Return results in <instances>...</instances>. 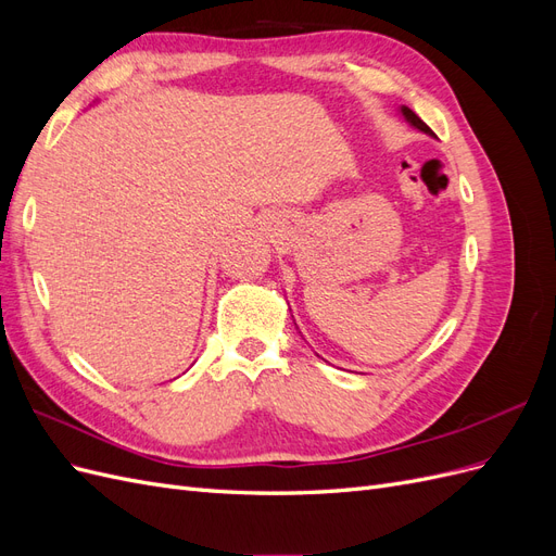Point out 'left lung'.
<instances>
[{
    "label": "left lung",
    "instance_id": "left-lung-1",
    "mask_svg": "<svg viewBox=\"0 0 556 556\" xmlns=\"http://www.w3.org/2000/svg\"><path fill=\"white\" fill-rule=\"evenodd\" d=\"M401 115L403 117H406V121L415 127V129H419V131H425V134H429V137H433V131L429 129V125L427 123H422V121H419V115H415L408 106H401Z\"/></svg>",
    "mask_w": 556,
    "mask_h": 556
}]
</instances>
